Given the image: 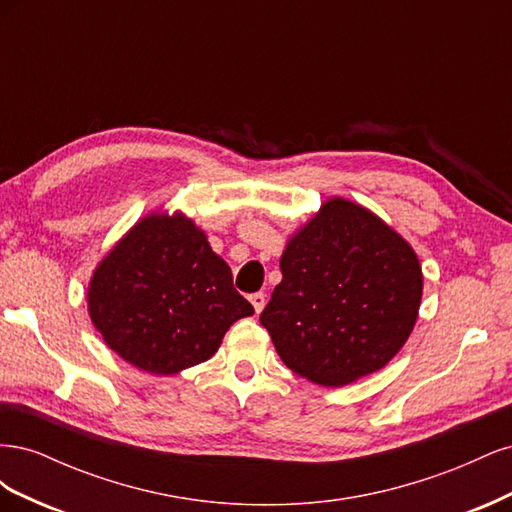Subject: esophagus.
Returning a JSON list of instances; mask_svg holds the SVG:
<instances>
[{
	"label": "esophagus",
	"instance_id": "1",
	"mask_svg": "<svg viewBox=\"0 0 512 512\" xmlns=\"http://www.w3.org/2000/svg\"><path fill=\"white\" fill-rule=\"evenodd\" d=\"M250 301H252V305H254V312L260 314L262 309H265V305H267L265 292H254V294H250Z\"/></svg>",
	"mask_w": 512,
	"mask_h": 512
}]
</instances>
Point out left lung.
Returning a JSON list of instances; mask_svg holds the SVG:
<instances>
[{
	"instance_id": "left-lung-1",
	"label": "left lung",
	"mask_w": 512,
	"mask_h": 512,
	"mask_svg": "<svg viewBox=\"0 0 512 512\" xmlns=\"http://www.w3.org/2000/svg\"><path fill=\"white\" fill-rule=\"evenodd\" d=\"M260 322L294 374L344 386L404 348L423 269L412 245L374 211L333 196L292 232Z\"/></svg>"
}]
</instances>
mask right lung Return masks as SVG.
I'll return each instance as SVG.
<instances>
[{"label": "right lung", "mask_w": 512, "mask_h": 512, "mask_svg": "<svg viewBox=\"0 0 512 512\" xmlns=\"http://www.w3.org/2000/svg\"><path fill=\"white\" fill-rule=\"evenodd\" d=\"M87 312L104 344L153 376H173L218 352L254 314L226 262L188 215L151 211L91 273Z\"/></svg>", "instance_id": "obj_1"}]
</instances>
